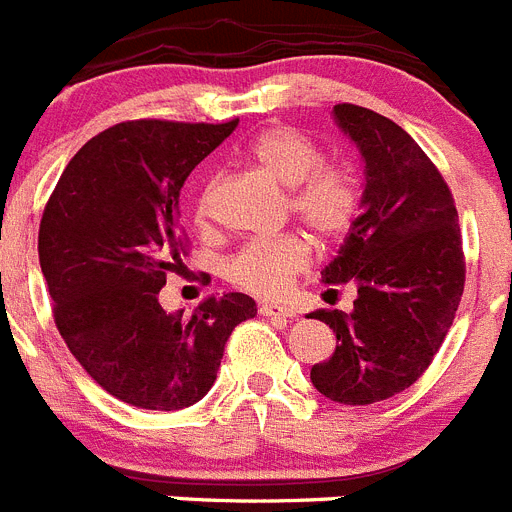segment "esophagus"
<instances>
[{"instance_id":"34e87169","label":"esophagus","mask_w":512,"mask_h":512,"mask_svg":"<svg viewBox=\"0 0 512 512\" xmlns=\"http://www.w3.org/2000/svg\"><path fill=\"white\" fill-rule=\"evenodd\" d=\"M261 316H269L274 321H287V318H295V310L287 308V305H279V303H261L259 305Z\"/></svg>"}]
</instances>
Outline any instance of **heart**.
Here are the masks:
<instances>
[{
	"label": "heart",
	"instance_id": "heart-1",
	"mask_svg": "<svg viewBox=\"0 0 512 512\" xmlns=\"http://www.w3.org/2000/svg\"><path fill=\"white\" fill-rule=\"evenodd\" d=\"M246 155L261 173L290 189L292 214L318 240H334L349 230L360 212V186L347 168L323 163V152L308 134L292 126H269L248 142ZM209 191L196 199L194 214L202 220ZM310 261V243L298 233L256 238L230 256L225 277L240 290L277 298Z\"/></svg>",
	"mask_w": 512,
	"mask_h": 512
}]
</instances>
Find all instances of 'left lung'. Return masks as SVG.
<instances>
[{"label":"left lung","mask_w":512,"mask_h":512,"mask_svg":"<svg viewBox=\"0 0 512 512\" xmlns=\"http://www.w3.org/2000/svg\"><path fill=\"white\" fill-rule=\"evenodd\" d=\"M339 129L365 163L360 217L323 269L329 292L355 285V308L316 310L336 349L310 368L331 401L391 399L430 368L451 329L466 282L461 227L440 170L399 124L370 108L334 106Z\"/></svg>","instance_id":"obj_1"}]
</instances>
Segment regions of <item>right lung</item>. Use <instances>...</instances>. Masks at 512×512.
<instances>
[{
    "mask_svg": "<svg viewBox=\"0 0 512 512\" xmlns=\"http://www.w3.org/2000/svg\"><path fill=\"white\" fill-rule=\"evenodd\" d=\"M235 126H111L69 160L43 209L38 259L56 329L100 388L139 409L176 412L204 399L233 329L256 316L243 292L212 295L191 316L157 300L186 253L183 183Z\"/></svg>",
    "mask_w": 512,
    "mask_h": 512,
    "instance_id": "1",
    "label": "right lung"
}]
</instances>
